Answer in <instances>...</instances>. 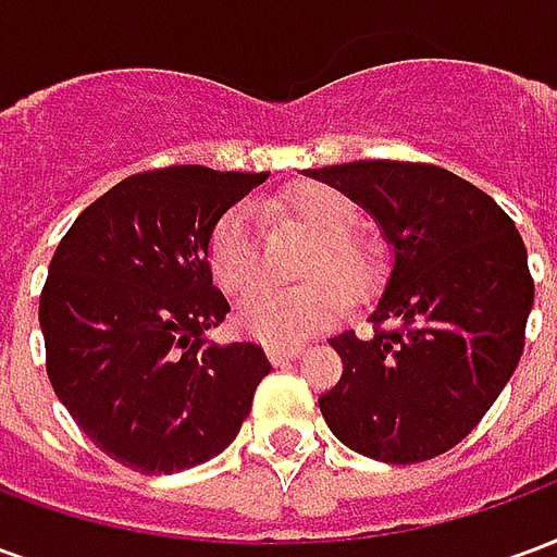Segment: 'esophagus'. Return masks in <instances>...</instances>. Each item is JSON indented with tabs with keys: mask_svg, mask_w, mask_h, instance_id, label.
I'll return each mask as SVG.
<instances>
[{
	"mask_svg": "<svg viewBox=\"0 0 557 557\" xmlns=\"http://www.w3.org/2000/svg\"><path fill=\"white\" fill-rule=\"evenodd\" d=\"M301 355V349L298 346H268V358H271V363H283V361H292V358H298Z\"/></svg>",
	"mask_w": 557,
	"mask_h": 557,
	"instance_id": "obj_1",
	"label": "esophagus"
}]
</instances>
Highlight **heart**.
<instances>
[{"label":"heart","mask_w":557,"mask_h":557,"mask_svg":"<svg viewBox=\"0 0 557 557\" xmlns=\"http://www.w3.org/2000/svg\"><path fill=\"white\" fill-rule=\"evenodd\" d=\"M286 211L315 235L307 253V280L295 289H259L244 298L235 322L247 337L292 346L322 334L349 307V292H361L373 280V250L355 235L358 206L331 184H304L286 196ZM211 271L230 295H247L262 283V253L256 218L247 206L232 208L211 235ZM337 273L344 280L331 278Z\"/></svg>","instance_id":"heart-1"}]
</instances>
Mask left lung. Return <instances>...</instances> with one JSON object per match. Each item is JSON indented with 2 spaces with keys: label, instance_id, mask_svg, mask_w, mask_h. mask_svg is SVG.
Here are the masks:
<instances>
[{
  "label": "left lung",
  "instance_id": "obj_1",
  "mask_svg": "<svg viewBox=\"0 0 557 557\" xmlns=\"http://www.w3.org/2000/svg\"><path fill=\"white\" fill-rule=\"evenodd\" d=\"M307 172L367 208L394 250L373 334L331 337L343 375L319 409L339 442L379 462L447 454L522 358L534 304L522 235L492 196L432 163Z\"/></svg>",
  "mask_w": 557,
  "mask_h": 557
}]
</instances>
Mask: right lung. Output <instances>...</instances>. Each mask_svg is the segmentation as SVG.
<instances>
[{
	"label": "right lung",
	"instance_id": "obj_1",
	"mask_svg": "<svg viewBox=\"0 0 557 557\" xmlns=\"http://www.w3.org/2000/svg\"><path fill=\"white\" fill-rule=\"evenodd\" d=\"M268 172L166 166L119 182L65 232L41 289L47 375L95 447L175 474L230 447L271 373L256 343H208L230 304L211 235Z\"/></svg>",
	"mask_w": 557,
	"mask_h": 557
}]
</instances>
